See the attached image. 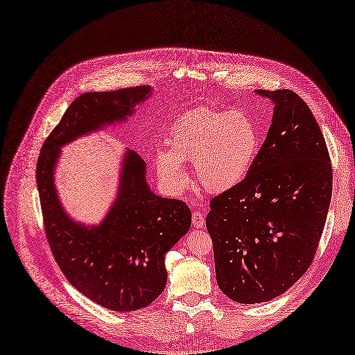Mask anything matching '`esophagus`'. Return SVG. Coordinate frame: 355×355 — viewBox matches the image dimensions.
<instances>
[{
	"instance_id": "1",
	"label": "esophagus",
	"mask_w": 355,
	"mask_h": 355,
	"mask_svg": "<svg viewBox=\"0 0 355 355\" xmlns=\"http://www.w3.org/2000/svg\"><path fill=\"white\" fill-rule=\"evenodd\" d=\"M191 220H193V226H194L196 229L203 227V226H205V222H206V219H205V214H203V213H200V211H193V218H191Z\"/></svg>"
}]
</instances>
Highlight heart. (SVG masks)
I'll return each instance as SVG.
<instances>
[{
  "label": "heart",
  "mask_w": 355,
  "mask_h": 355,
  "mask_svg": "<svg viewBox=\"0 0 355 355\" xmlns=\"http://www.w3.org/2000/svg\"><path fill=\"white\" fill-rule=\"evenodd\" d=\"M259 148L261 133L248 113L197 109L173 125L168 150L157 153V171L169 189L181 191L189 181L182 162H193L207 191L225 193L248 177Z\"/></svg>",
  "instance_id": "1"
}]
</instances>
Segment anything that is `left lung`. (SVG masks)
<instances>
[{
  "mask_svg": "<svg viewBox=\"0 0 355 355\" xmlns=\"http://www.w3.org/2000/svg\"><path fill=\"white\" fill-rule=\"evenodd\" d=\"M274 104L251 171L211 198L206 227L216 280L234 302L283 295L311 267L327 222L332 166L318 121L290 89H255Z\"/></svg>",
  "mask_w": 355,
  "mask_h": 355,
  "instance_id": "left-lung-1",
  "label": "left lung"
}]
</instances>
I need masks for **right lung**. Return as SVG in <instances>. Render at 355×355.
<instances>
[{
    "instance_id": "add662e5",
    "label": "right lung",
    "mask_w": 355,
    "mask_h": 355,
    "mask_svg": "<svg viewBox=\"0 0 355 355\" xmlns=\"http://www.w3.org/2000/svg\"><path fill=\"white\" fill-rule=\"evenodd\" d=\"M149 85L76 97L44 141L36 180L46 238L68 282L114 312L142 309L165 288V254L186 235L191 211L177 198L157 196L146 182V164L126 149L113 205L98 225L73 220L55 186L65 145L84 135L126 121L150 97Z\"/></svg>"
}]
</instances>
